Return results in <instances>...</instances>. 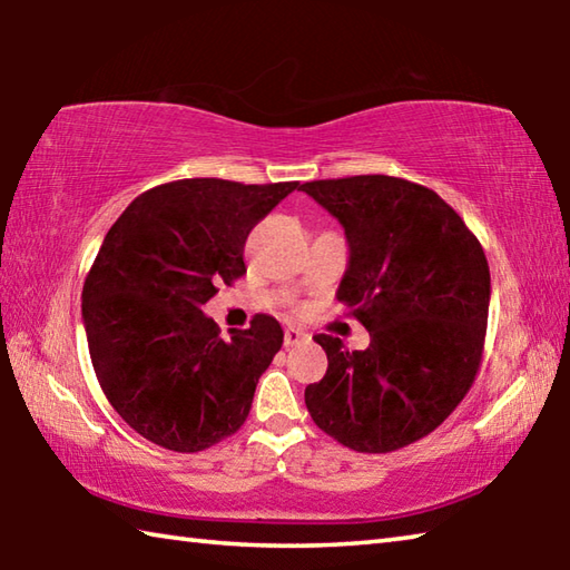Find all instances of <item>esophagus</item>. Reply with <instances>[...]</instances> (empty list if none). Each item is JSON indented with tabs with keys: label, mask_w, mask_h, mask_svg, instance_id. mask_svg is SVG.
I'll return each instance as SVG.
<instances>
[{
	"label": "esophagus",
	"mask_w": 570,
	"mask_h": 570,
	"mask_svg": "<svg viewBox=\"0 0 570 570\" xmlns=\"http://www.w3.org/2000/svg\"><path fill=\"white\" fill-rule=\"evenodd\" d=\"M304 340H306V334L294 330V326H288V330H284V344H286V346H294V344L304 342Z\"/></svg>",
	"instance_id": "obj_1"
}]
</instances>
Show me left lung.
<instances>
[{"instance_id":"left-lung-1","label":"left lung","mask_w":570,"mask_h":570,"mask_svg":"<svg viewBox=\"0 0 570 570\" xmlns=\"http://www.w3.org/2000/svg\"><path fill=\"white\" fill-rule=\"evenodd\" d=\"M302 190L340 220L350 262L336 298L370 332L366 350L316 334L326 374L304 392L326 435L392 452L430 435L475 380L490 306L480 240L435 190L392 176L312 180Z\"/></svg>"}]
</instances>
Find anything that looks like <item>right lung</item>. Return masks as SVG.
I'll use <instances>...</instances> for the list:
<instances>
[{
    "instance_id": "add662e5",
    "label": "right lung",
    "mask_w": 570,
    "mask_h": 570,
    "mask_svg": "<svg viewBox=\"0 0 570 570\" xmlns=\"http://www.w3.org/2000/svg\"><path fill=\"white\" fill-rule=\"evenodd\" d=\"M298 183L188 178L150 188L115 220L85 278L82 324L105 397L156 445L198 452L246 422L282 350L274 316L220 336L204 314L216 284L246 274L258 220Z\"/></svg>"
}]
</instances>
